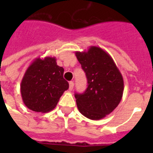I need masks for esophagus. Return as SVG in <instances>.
Segmentation results:
<instances>
[{
  "mask_svg": "<svg viewBox=\"0 0 153 153\" xmlns=\"http://www.w3.org/2000/svg\"><path fill=\"white\" fill-rule=\"evenodd\" d=\"M74 88V82H69V90L70 91H72Z\"/></svg>",
  "mask_w": 153,
  "mask_h": 153,
  "instance_id": "esophagus-1",
  "label": "esophagus"
}]
</instances>
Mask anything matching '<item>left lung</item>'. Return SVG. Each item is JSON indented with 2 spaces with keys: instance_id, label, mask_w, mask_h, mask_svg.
Segmentation results:
<instances>
[{
  "instance_id": "left-lung-1",
  "label": "left lung",
  "mask_w": 153,
  "mask_h": 153,
  "mask_svg": "<svg viewBox=\"0 0 153 153\" xmlns=\"http://www.w3.org/2000/svg\"><path fill=\"white\" fill-rule=\"evenodd\" d=\"M77 59L86 73V91L75 94L79 112L91 120H100L111 114L121 102L123 77L109 53L91 46L86 51H76Z\"/></svg>"
}]
</instances>
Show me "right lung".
Instances as JSON below:
<instances>
[{
	"mask_svg": "<svg viewBox=\"0 0 153 153\" xmlns=\"http://www.w3.org/2000/svg\"><path fill=\"white\" fill-rule=\"evenodd\" d=\"M64 69L58 66L55 57L36 58L26 70L20 83L24 104L35 112L52 110L60 97L69 88L63 79Z\"/></svg>",
	"mask_w": 153,
	"mask_h": 153,
	"instance_id": "obj_1",
	"label": "right lung"
}]
</instances>
